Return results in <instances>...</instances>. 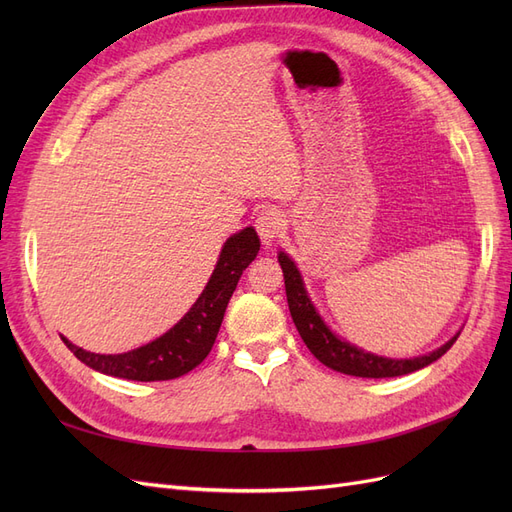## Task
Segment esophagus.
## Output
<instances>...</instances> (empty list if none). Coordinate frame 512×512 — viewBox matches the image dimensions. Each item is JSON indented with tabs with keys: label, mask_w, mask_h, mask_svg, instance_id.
<instances>
[{
	"label": "esophagus",
	"mask_w": 512,
	"mask_h": 512,
	"mask_svg": "<svg viewBox=\"0 0 512 512\" xmlns=\"http://www.w3.org/2000/svg\"><path fill=\"white\" fill-rule=\"evenodd\" d=\"M284 226H286L284 213L280 209H275V207L262 209L258 213V218H256V230H258V235H260V239L265 245H271L273 239L280 237Z\"/></svg>",
	"instance_id": "obj_1"
}]
</instances>
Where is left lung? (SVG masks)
<instances>
[{"mask_svg": "<svg viewBox=\"0 0 512 512\" xmlns=\"http://www.w3.org/2000/svg\"><path fill=\"white\" fill-rule=\"evenodd\" d=\"M277 260H280L282 271H284L286 297H288V307H290V316L294 320V327H297L309 352H312L322 365L339 371V374L356 376V378L406 376L416 369L427 367L433 361H438L440 356L457 342L459 333L453 339H448L442 348L433 350L425 356H414V359H386V356H378V354L356 348L350 342H346V339H339L327 324H324V320L316 312L312 299L307 297L301 273L297 267H294V262L284 252H280Z\"/></svg>", "mask_w": 512, "mask_h": 512, "instance_id": "left-lung-1", "label": "left lung"}]
</instances>
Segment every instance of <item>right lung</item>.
<instances>
[{
    "label": "right lung",
    "instance_id": "obj_1",
    "mask_svg": "<svg viewBox=\"0 0 512 512\" xmlns=\"http://www.w3.org/2000/svg\"><path fill=\"white\" fill-rule=\"evenodd\" d=\"M260 239L252 226L232 235L224 247L218 265L213 269L203 294L190 307L173 329L151 344L123 354H94L68 342L64 344L74 352L76 359L87 367L102 371L106 376L126 378L136 382L173 380L188 374L196 365L205 361L211 352L215 337L222 327L226 305L235 292L241 273L256 258Z\"/></svg>",
    "mask_w": 512,
    "mask_h": 512
}]
</instances>
